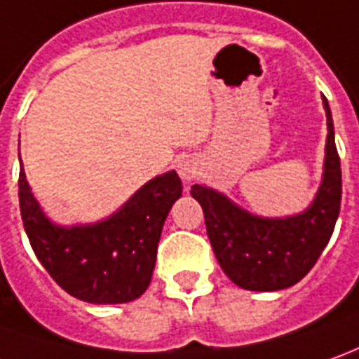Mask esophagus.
<instances>
[{"label": "esophagus", "instance_id": "1", "mask_svg": "<svg viewBox=\"0 0 359 359\" xmlns=\"http://www.w3.org/2000/svg\"><path fill=\"white\" fill-rule=\"evenodd\" d=\"M177 174L180 177L184 180L185 184H189L191 180H194L195 175H197V162H195L191 156H182L180 160H177Z\"/></svg>", "mask_w": 359, "mask_h": 359}]
</instances>
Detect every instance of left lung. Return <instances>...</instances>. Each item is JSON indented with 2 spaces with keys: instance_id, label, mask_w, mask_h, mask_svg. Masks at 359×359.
Wrapping results in <instances>:
<instances>
[{
  "instance_id": "1",
  "label": "left lung",
  "mask_w": 359,
  "mask_h": 359,
  "mask_svg": "<svg viewBox=\"0 0 359 359\" xmlns=\"http://www.w3.org/2000/svg\"><path fill=\"white\" fill-rule=\"evenodd\" d=\"M323 182L307 209L289 217H259L226 195L195 184L191 195L205 215L207 236L222 271L248 291H279L295 285L316 264L332 236L342 199V170L334 144L328 101Z\"/></svg>"
}]
</instances>
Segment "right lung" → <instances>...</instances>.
<instances>
[{
	"mask_svg": "<svg viewBox=\"0 0 359 359\" xmlns=\"http://www.w3.org/2000/svg\"><path fill=\"white\" fill-rule=\"evenodd\" d=\"M180 197L182 180L170 170L107 219L62 226L41 209L23 164L19 170V207L36 258L66 293L93 305L128 303L147 291L162 226Z\"/></svg>",
	"mask_w": 359,
	"mask_h": 359,
	"instance_id": "1",
	"label": "right lung"
}]
</instances>
